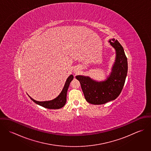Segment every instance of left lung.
<instances>
[{
  "label": "left lung",
  "mask_w": 151,
  "mask_h": 151,
  "mask_svg": "<svg viewBox=\"0 0 151 151\" xmlns=\"http://www.w3.org/2000/svg\"><path fill=\"white\" fill-rule=\"evenodd\" d=\"M109 42L116 49V59L108 79L103 82H96L88 77H76L80 83L86 101L91 104L102 105L116 99L125 83L128 63L124 49L115 39L110 40Z\"/></svg>",
  "instance_id": "obj_1"
}]
</instances>
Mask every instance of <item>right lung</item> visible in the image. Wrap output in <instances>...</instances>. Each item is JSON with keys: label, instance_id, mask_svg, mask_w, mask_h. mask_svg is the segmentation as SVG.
Wrapping results in <instances>:
<instances>
[{"label": "right lung", "instance_id": "obj_1", "mask_svg": "<svg viewBox=\"0 0 151 151\" xmlns=\"http://www.w3.org/2000/svg\"><path fill=\"white\" fill-rule=\"evenodd\" d=\"M74 77L73 75H71L68 77L67 78L65 86L60 93V95L55 99L49 101H44V102H39L37 101L32 98H31L29 96V97L31 98V99L34 101L35 104L42 106L43 108L50 109H58L60 108H62L65 106L66 102V96H67V92L68 88V86H70V84L71 81L73 80Z\"/></svg>", "mask_w": 151, "mask_h": 151}]
</instances>
